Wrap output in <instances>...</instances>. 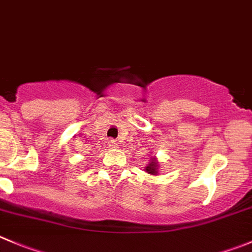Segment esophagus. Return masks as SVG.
<instances>
[{
	"instance_id": "1",
	"label": "esophagus",
	"mask_w": 252,
	"mask_h": 252,
	"mask_svg": "<svg viewBox=\"0 0 252 252\" xmlns=\"http://www.w3.org/2000/svg\"><path fill=\"white\" fill-rule=\"evenodd\" d=\"M108 145H109V148H118V141H117V140H109Z\"/></svg>"
}]
</instances>
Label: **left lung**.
Here are the masks:
<instances>
[{
  "mask_svg": "<svg viewBox=\"0 0 252 252\" xmlns=\"http://www.w3.org/2000/svg\"><path fill=\"white\" fill-rule=\"evenodd\" d=\"M144 170H145L146 172L150 173V175H153V176L158 175V170H160V165H158V158H156L155 156H154V158H151L150 162L148 163V166H146V167L144 168Z\"/></svg>",
  "mask_w": 252,
  "mask_h": 252,
  "instance_id": "1",
  "label": "left lung"
}]
</instances>
